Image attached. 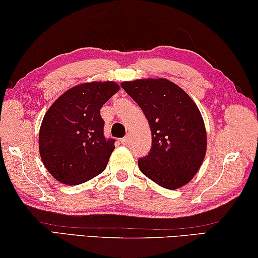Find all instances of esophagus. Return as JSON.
<instances>
[{"instance_id": "esophagus-1", "label": "esophagus", "mask_w": 258, "mask_h": 258, "mask_svg": "<svg viewBox=\"0 0 258 258\" xmlns=\"http://www.w3.org/2000/svg\"><path fill=\"white\" fill-rule=\"evenodd\" d=\"M128 140H130V137H128V135H126V137H124L123 139H120V142L123 143V145H127Z\"/></svg>"}]
</instances>
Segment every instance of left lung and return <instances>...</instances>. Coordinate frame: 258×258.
Returning a JSON list of instances; mask_svg holds the SVG:
<instances>
[{
    "label": "left lung",
    "instance_id": "8db88e82",
    "mask_svg": "<svg viewBox=\"0 0 258 258\" xmlns=\"http://www.w3.org/2000/svg\"><path fill=\"white\" fill-rule=\"evenodd\" d=\"M120 86L150 125L151 149L138 160L140 171L166 189L185 185L199 171L207 149L206 128L197 104L166 78L123 82Z\"/></svg>",
    "mask_w": 258,
    "mask_h": 258
}]
</instances>
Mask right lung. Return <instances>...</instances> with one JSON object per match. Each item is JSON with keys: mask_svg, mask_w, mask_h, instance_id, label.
<instances>
[{"mask_svg": "<svg viewBox=\"0 0 258 258\" xmlns=\"http://www.w3.org/2000/svg\"><path fill=\"white\" fill-rule=\"evenodd\" d=\"M118 90L115 82L84 83L60 95L46 111L38 147L56 181L77 185L106 169L115 140L104 138L100 109Z\"/></svg>", "mask_w": 258, "mask_h": 258, "instance_id": "add662e5", "label": "right lung"}]
</instances>
